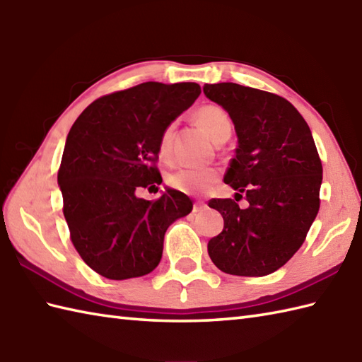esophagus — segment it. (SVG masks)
Returning a JSON list of instances; mask_svg holds the SVG:
<instances>
[{
    "instance_id": "obj_1",
    "label": "esophagus",
    "mask_w": 362,
    "mask_h": 362,
    "mask_svg": "<svg viewBox=\"0 0 362 362\" xmlns=\"http://www.w3.org/2000/svg\"><path fill=\"white\" fill-rule=\"evenodd\" d=\"M205 209H206V204H204V202H194V206H193V211H194V213L204 211Z\"/></svg>"
}]
</instances>
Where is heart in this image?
Listing matches in <instances>:
<instances>
[{
	"label": "heart",
	"instance_id": "b5f03b06",
	"mask_svg": "<svg viewBox=\"0 0 362 362\" xmlns=\"http://www.w3.org/2000/svg\"><path fill=\"white\" fill-rule=\"evenodd\" d=\"M196 119L204 132L209 135L213 141H216L222 135L232 132V122L228 115L218 105H205L197 110ZM171 134L173 127L169 126L163 130L158 141V156L160 158H169L171 153ZM216 168H180L168 177L169 185L173 188L183 191L188 194L205 193L218 180Z\"/></svg>",
	"mask_w": 362,
	"mask_h": 362
}]
</instances>
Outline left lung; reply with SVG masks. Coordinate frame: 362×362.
<instances>
[{
	"mask_svg": "<svg viewBox=\"0 0 362 362\" xmlns=\"http://www.w3.org/2000/svg\"><path fill=\"white\" fill-rule=\"evenodd\" d=\"M210 101L224 107L238 135L235 158L224 177L244 193L211 199L224 230L209 241L222 272L263 276L286 264L303 244L320 206L322 161L311 130L286 99L233 82L205 83Z\"/></svg>",
	"mask_w": 362,
	"mask_h": 362,
	"instance_id": "1",
	"label": "left lung"
}]
</instances>
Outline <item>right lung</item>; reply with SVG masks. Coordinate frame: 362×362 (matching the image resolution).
Segmentation results:
<instances>
[{"label": "right lung", "instance_id": "obj_1", "mask_svg": "<svg viewBox=\"0 0 362 362\" xmlns=\"http://www.w3.org/2000/svg\"><path fill=\"white\" fill-rule=\"evenodd\" d=\"M199 95L194 82H144L96 99L70 129L57 173L64 216L74 249L105 279L152 272L166 228L193 210L179 191L156 201L135 191L160 185V136Z\"/></svg>", "mask_w": 362, "mask_h": 362}]
</instances>
